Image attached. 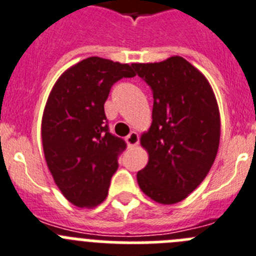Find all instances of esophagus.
Instances as JSON below:
<instances>
[{"instance_id": "esophagus-1", "label": "esophagus", "mask_w": 256, "mask_h": 256, "mask_svg": "<svg viewBox=\"0 0 256 256\" xmlns=\"http://www.w3.org/2000/svg\"><path fill=\"white\" fill-rule=\"evenodd\" d=\"M125 142L128 146H136L139 144V135H138V132H131L130 135L125 138Z\"/></svg>"}]
</instances>
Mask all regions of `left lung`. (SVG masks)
Wrapping results in <instances>:
<instances>
[{"label": "left lung", "mask_w": 256, "mask_h": 256, "mask_svg": "<svg viewBox=\"0 0 256 256\" xmlns=\"http://www.w3.org/2000/svg\"><path fill=\"white\" fill-rule=\"evenodd\" d=\"M132 68L154 98L152 125L140 136L148 163L138 172V184L152 200L171 206L210 171L220 146V108L208 79L184 57Z\"/></svg>", "instance_id": "left-lung-1"}]
</instances>
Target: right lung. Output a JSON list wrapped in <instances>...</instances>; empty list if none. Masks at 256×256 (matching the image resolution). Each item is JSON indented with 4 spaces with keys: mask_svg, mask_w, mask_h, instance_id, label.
Listing matches in <instances>:
<instances>
[{
    "mask_svg": "<svg viewBox=\"0 0 256 256\" xmlns=\"http://www.w3.org/2000/svg\"><path fill=\"white\" fill-rule=\"evenodd\" d=\"M136 74L128 64L88 57L61 74L42 117V145L54 184L75 206L104 202L125 142L108 132L104 102L117 80Z\"/></svg>",
    "mask_w": 256,
    "mask_h": 256,
    "instance_id": "add662e5",
    "label": "right lung"
}]
</instances>
